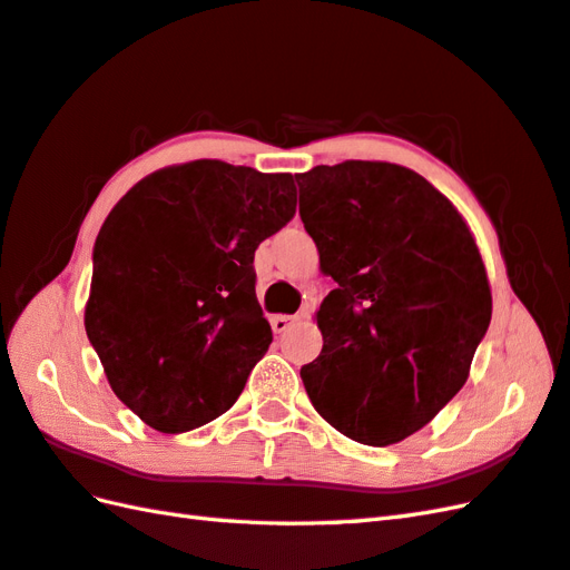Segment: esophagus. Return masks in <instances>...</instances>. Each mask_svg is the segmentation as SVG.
<instances>
[{
	"label": "esophagus",
	"instance_id": "34e87169",
	"mask_svg": "<svg viewBox=\"0 0 570 570\" xmlns=\"http://www.w3.org/2000/svg\"><path fill=\"white\" fill-rule=\"evenodd\" d=\"M301 317H306V313H301V315H272L269 317V323H272V330L276 335H282V333H286V330L291 327V325H296Z\"/></svg>",
	"mask_w": 570,
	"mask_h": 570
}]
</instances>
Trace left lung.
Returning <instances> with one entry per match:
<instances>
[{
    "instance_id": "1",
    "label": "left lung",
    "mask_w": 570,
    "mask_h": 570,
    "mask_svg": "<svg viewBox=\"0 0 570 570\" xmlns=\"http://www.w3.org/2000/svg\"><path fill=\"white\" fill-rule=\"evenodd\" d=\"M296 181L321 269L337 282L303 386L350 440L395 444L469 379L493 313L481 253L452 202L407 167L347 160Z\"/></svg>"
}]
</instances>
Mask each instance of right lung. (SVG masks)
<instances>
[{
	"mask_svg": "<svg viewBox=\"0 0 570 570\" xmlns=\"http://www.w3.org/2000/svg\"><path fill=\"white\" fill-rule=\"evenodd\" d=\"M296 214L291 175L196 160L140 179L104 220L85 327L114 393L157 432L216 420L269 350L255 249Z\"/></svg>",
	"mask_w": 570,
	"mask_h": 570,
	"instance_id": "1",
	"label": "right lung"
}]
</instances>
